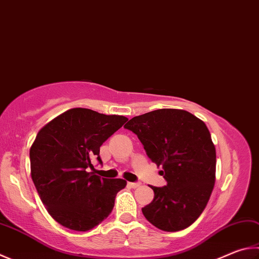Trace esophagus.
<instances>
[{
    "label": "esophagus",
    "instance_id": "34e87169",
    "mask_svg": "<svg viewBox=\"0 0 259 259\" xmlns=\"http://www.w3.org/2000/svg\"><path fill=\"white\" fill-rule=\"evenodd\" d=\"M128 185L131 188H138V187H140V185H142V183H140V182H129Z\"/></svg>",
    "mask_w": 259,
    "mask_h": 259
}]
</instances>
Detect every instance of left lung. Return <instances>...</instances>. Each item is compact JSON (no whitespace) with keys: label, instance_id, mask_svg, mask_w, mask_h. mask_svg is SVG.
<instances>
[{"label":"left lung","instance_id":"1","mask_svg":"<svg viewBox=\"0 0 259 259\" xmlns=\"http://www.w3.org/2000/svg\"><path fill=\"white\" fill-rule=\"evenodd\" d=\"M137 135L150 161L161 165L166 186L152 187L154 199L142 208L159 230L176 232L195 222L215 183L216 152L207 126L183 110L161 109L124 125Z\"/></svg>","mask_w":259,"mask_h":259}]
</instances>
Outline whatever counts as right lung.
<instances>
[{
  "instance_id": "obj_1",
  "label": "right lung",
  "mask_w": 259,
  "mask_h": 259,
  "mask_svg": "<svg viewBox=\"0 0 259 259\" xmlns=\"http://www.w3.org/2000/svg\"><path fill=\"white\" fill-rule=\"evenodd\" d=\"M128 120L89 109H71L37 134L29 157L31 179L41 201L56 222L73 231H88L114 207L126 182L93 172L102 164L100 147Z\"/></svg>"
}]
</instances>
